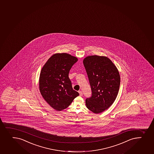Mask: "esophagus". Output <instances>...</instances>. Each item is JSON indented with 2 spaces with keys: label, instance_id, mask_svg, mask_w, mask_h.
Wrapping results in <instances>:
<instances>
[{
  "label": "esophagus",
  "instance_id": "34e87169",
  "mask_svg": "<svg viewBox=\"0 0 154 154\" xmlns=\"http://www.w3.org/2000/svg\"><path fill=\"white\" fill-rule=\"evenodd\" d=\"M79 95H80V96H82L83 93L81 91H79Z\"/></svg>",
  "mask_w": 154,
  "mask_h": 154
}]
</instances>
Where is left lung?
I'll list each match as a JSON object with an SVG mask.
<instances>
[{
    "instance_id": "8db88e82",
    "label": "left lung",
    "mask_w": 154,
    "mask_h": 154,
    "mask_svg": "<svg viewBox=\"0 0 154 154\" xmlns=\"http://www.w3.org/2000/svg\"><path fill=\"white\" fill-rule=\"evenodd\" d=\"M92 91L86 98V106L95 114L102 113L113 104L120 84L119 71L110 59L105 56H87L83 60Z\"/></svg>"
}]
</instances>
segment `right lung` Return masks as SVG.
Listing matches in <instances>:
<instances>
[{"mask_svg": "<svg viewBox=\"0 0 154 154\" xmlns=\"http://www.w3.org/2000/svg\"><path fill=\"white\" fill-rule=\"evenodd\" d=\"M77 57L67 53H57L45 63L40 74L39 85L41 95L56 111L68 108L79 94L73 90L69 78Z\"/></svg>", "mask_w": 154, "mask_h": 154, "instance_id": "right-lung-1", "label": "right lung"}]
</instances>
